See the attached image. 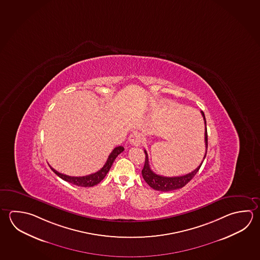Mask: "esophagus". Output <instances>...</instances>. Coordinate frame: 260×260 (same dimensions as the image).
Returning <instances> with one entry per match:
<instances>
[{"label": "esophagus", "instance_id": "esophagus-1", "mask_svg": "<svg viewBox=\"0 0 260 260\" xmlns=\"http://www.w3.org/2000/svg\"><path fill=\"white\" fill-rule=\"evenodd\" d=\"M129 143L133 146H139L142 141L141 134L138 132H134L129 137Z\"/></svg>", "mask_w": 260, "mask_h": 260}]
</instances>
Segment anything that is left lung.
<instances>
[{
  "label": "left lung",
  "instance_id": "1",
  "mask_svg": "<svg viewBox=\"0 0 260 260\" xmlns=\"http://www.w3.org/2000/svg\"><path fill=\"white\" fill-rule=\"evenodd\" d=\"M203 115V120H204V124H205V133H204V141H205V155L203 156V160L207 154L208 148V135L207 127H206V119L205 115L203 111L201 112ZM145 151L146 154V160H145V165L142 170V176L144 178L145 181L147 184L151 187L152 189L159 190V191H170V190H174V189H181L182 187H184L190 180H192L194 176L198 172L201 166L203 164V160L200 164L198 168L193 171H191L189 174L183 175V176H179V177H164L157 175L152 171L149 166V161H148V155L147 151Z\"/></svg>",
  "mask_w": 260,
  "mask_h": 260
}]
</instances>
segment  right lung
Wrapping results in <instances>:
<instances>
[{
	"label": "right lung",
	"instance_id": "right-lung-1",
	"mask_svg": "<svg viewBox=\"0 0 260 260\" xmlns=\"http://www.w3.org/2000/svg\"><path fill=\"white\" fill-rule=\"evenodd\" d=\"M123 150H124V148H123V147H121V146L115 147L112 153L109 155L108 159L101 170H98L95 173L83 176V177H71V176L59 173L58 171L54 170L51 167L50 168L59 178H61L62 180H65V181L70 182L71 184L80 186V187H93V186L98 184L102 180H104L105 176L108 173L109 170L111 169V167L113 165V161L115 160V158L117 157L119 154H121Z\"/></svg>",
	"mask_w": 260,
	"mask_h": 260
}]
</instances>
